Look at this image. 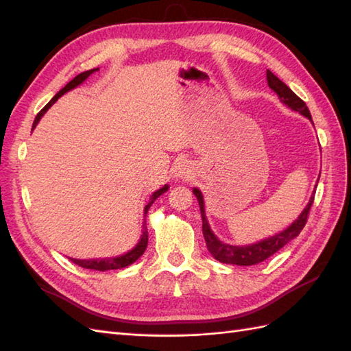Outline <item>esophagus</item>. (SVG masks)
I'll return each instance as SVG.
<instances>
[{
  "label": "esophagus",
  "mask_w": 351,
  "mask_h": 351,
  "mask_svg": "<svg viewBox=\"0 0 351 351\" xmlns=\"http://www.w3.org/2000/svg\"><path fill=\"white\" fill-rule=\"evenodd\" d=\"M193 175V167L187 160H181L176 162L175 166V176L178 180H189Z\"/></svg>",
  "instance_id": "34e87169"
}]
</instances>
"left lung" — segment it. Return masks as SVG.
<instances>
[{
  "instance_id": "1",
  "label": "left lung",
  "mask_w": 351,
  "mask_h": 351,
  "mask_svg": "<svg viewBox=\"0 0 351 351\" xmlns=\"http://www.w3.org/2000/svg\"><path fill=\"white\" fill-rule=\"evenodd\" d=\"M267 83L271 90L278 93L279 99L285 104V106H288L291 110L299 111L300 114L308 117L312 122V116L309 113V108L306 107V104H304L285 83H282V81L268 69H267ZM193 193H195V196L197 197V202L200 206V215H202V232L205 237L208 250H210L211 255L217 261H220V263L234 264V265H255V264L263 263V261L274 255L276 252L280 250L283 245L288 244L291 240H294V238L302 232L304 225H306L309 210L312 204H314V195H312L306 208L302 211V214L297 217V220H294L293 225H289L285 230H282V232L276 234L270 238H265V240H261L255 244L230 245L220 241L219 238L214 235L210 225H208L202 193H200L199 189H193Z\"/></svg>"
}]
</instances>
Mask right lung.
<instances>
[{
  "instance_id": "right-lung-1",
  "label": "right lung",
  "mask_w": 351,
  "mask_h": 351,
  "mask_svg": "<svg viewBox=\"0 0 351 351\" xmlns=\"http://www.w3.org/2000/svg\"><path fill=\"white\" fill-rule=\"evenodd\" d=\"M96 71H99V69L96 68V69H90V71L81 72L80 75H77L72 81H69V83L66 84V86L62 88V90L58 92V93L54 96V98H52V99L47 104V106H45V107L39 111V113H37V116H36V119H34V123H33V130L36 128V125L39 123L42 116H43L45 113H47L48 108L52 106V104H54V102H56L58 98H60L62 95H64L66 92H69V90H72V88H75L77 86H80L81 83H83L84 80H87V78L90 77L92 73L96 72ZM167 190H169V185H164L162 189L156 190V191L154 193L151 200H149V204L145 206V217H146L149 208H151V205L155 202V199L160 197V196L162 195V193H166ZM146 247H147V228H146V219H145V221H143V232H141L140 241L137 243L136 247H134V249L130 250V252H126L125 255L116 256V258H106V259H73V258H71V261H72V263H75L77 265L83 267V268H90V270H98V271L117 270V268H125V267L131 265L132 263H136V261H137L141 255H143Z\"/></svg>"
}]
</instances>
